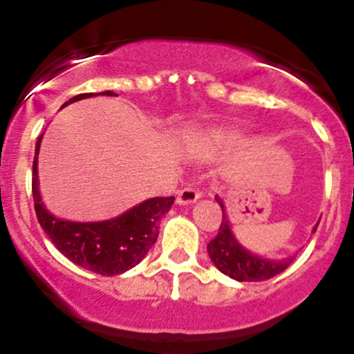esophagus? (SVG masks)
Masks as SVG:
<instances>
[{"mask_svg": "<svg viewBox=\"0 0 354 354\" xmlns=\"http://www.w3.org/2000/svg\"><path fill=\"white\" fill-rule=\"evenodd\" d=\"M198 198H200V192L194 187L183 188V190L178 192V195H176V202L180 203V205H188V203L197 202Z\"/></svg>", "mask_w": 354, "mask_h": 354, "instance_id": "esophagus-1", "label": "esophagus"}]
</instances>
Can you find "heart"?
Here are the masks:
<instances>
[{
  "label": "heart",
  "instance_id": "obj_1",
  "mask_svg": "<svg viewBox=\"0 0 354 354\" xmlns=\"http://www.w3.org/2000/svg\"><path fill=\"white\" fill-rule=\"evenodd\" d=\"M227 145V138L217 133H207L197 140V147L200 151H217V149Z\"/></svg>",
  "mask_w": 354,
  "mask_h": 354
}]
</instances>
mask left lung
I'll return each mask as SVG.
<instances>
[{"label": "left lung", "instance_id": "obj_1", "mask_svg": "<svg viewBox=\"0 0 354 354\" xmlns=\"http://www.w3.org/2000/svg\"><path fill=\"white\" fill-rule=\"evenodd\" d=\"M216 200L219 202L221 209H223V223H221L217 236L210 240L209 245H207V252H209V257L214 262V266L223 274L230 276L231 279L241 281V283L243 281L245 283L267 281L270 277L277 276V274L284 272L289 267V263L295 260V257H289V259L283 260H267L245 250L243 246L238 243L233 231H231L227 216L224 212L223 200L219 197H216ZM317 226H319V223L313 227V233L317 231Z\"/></svg>", "mask_w": 354, "mask_h": 354}]
</instances>
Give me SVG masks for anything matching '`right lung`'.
Listing matches in <instances>:
<instances>
[{"label":"right lung","instance_id":"obj_1","mask_svg":"<svg viewBox=\"0 0 354 354\" xmlns=\"http://www.w3.org/2000/svg\"><path fill=\"white\" fill-rule=\"evenodd\" d=\"M102 95H118L101 92ZM95 94H78L70 102L92 97ZM42 135L35 144L32 164V195L34 209L42 230L48 233L56 248L77 266L101 276H118L142 262L159 234V221L169 212L174 197H156L138 203L121 216L99 223H73L53 216L42 203L37 181V156Z\"/></svg>","mask_w":354,"mask_h":354}]
</instances>
